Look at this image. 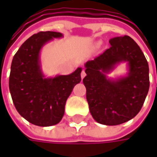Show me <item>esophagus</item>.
Wrapping results in <instances>:
<instances>
[{
  "label": "esophagus",
  "mask_w": 157,
  "mask_h": 157,
  "mask_svg": "<svg viewBox=\"0 0 157 157\" xmlns=\"http://www.w3.org/2000/svg\"><path fill=\"white\" fill-rule=\"evenodd\" d=\"M81 76H82V79L84 78V77L86 76V72H85V71H84V70H83V71H82V73H81Z\"/></svg>",
  "instance_id": "esophagus-1"
}]
</instances>
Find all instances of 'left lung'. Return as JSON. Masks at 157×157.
<instances>
[{"label": "left lung", "mask_w": 157, "mask_h": 157, "mask_svg": "<svg viewBox=\"0 0 157 157\" xmlns=\"http://www.w3.org/2000/svg\"><path fill=\"white\" fill-rule=\"evenodd\" d=\"M110 48L85 64L83 83L90 113L104 125H118L138 114L150 87L149 65L139 45L130 37H115ZM122 62L128 65L124 77L109 78L107 74Z\"/></svg>", "instance_id": "1"}]
</instances>
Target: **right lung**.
<instances>
[{
	"label": "right lung",
	"instance_id": "obj_1",
	"mask_svg": "<svg viewBox=\"0 0 157 157\" xmlns=\"http://www.w3.org/2000/svg\"><path fill=\"white\" fill-rule=\"evenodd\" d=\"M60 33L39 32L26 40L16 53L9 77V89L19 114L33 124H57L65 113L66 100L82 81L81 67L70 75L46 77L42 71L40 51L47 43L60 39Z\"/></svg>",
	"mask_w": 157,
	"mask_h": 157
}]
</instances>
